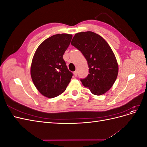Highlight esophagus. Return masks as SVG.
<instances>
[{
  "label": "esophagus",
  "mask_w": 147,
  "mask_h": 147,
  "mask_svg": "<svg viewBox=\"0 0 147 147\" xmlns=\"http://www.w3.org/2000/svg\"><path fill=\"white\" fill-rule=\"evenodd\" d=\"M74 75L75 77L77 76V71H75V72H74Z\"/></svg>",
  "instance_id": "34e87169"
}]
</instances>
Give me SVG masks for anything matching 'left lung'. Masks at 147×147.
I'll list each match as a JSON object with an SVG mask.
<instances>
[{
    "instance_id": "8db88e82",
    "label": "left lung",
    "mask_w": 147,
    "mask_h": 147,
    "mask_svg": "<svg viewBox=\"0 0 147 147\" xmlns=\"http://www.w3.org/2000/svg\"><path fill=\"white\" fill-rule=\"evenodd\" d=\"M87 61L89 74L80 80L93 94L100 96L112 87L118 74V64L108 43L91 31L77 33L71 42Z\"/></svg>"
}]
</instances>
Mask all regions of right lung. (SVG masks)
<instances>
[{
    "label": "right lung",
    "mask_w": 147,
    "mask_h": 147,
    "mask_svg": "<svg viewBox=\"0 0 147 147\" xmlns=\"http://www.w3.org/2000/svg\"><path fill=\"white\" fill-rule=\"evenodd\" d=\"M72 38L68 34L53 35L38 46L33 56L31 78L37 90L48 98L63 93L72 78L63 59Z\"/></svg>",
    "instance_id": "right-lung-1"
}]
</instances>
